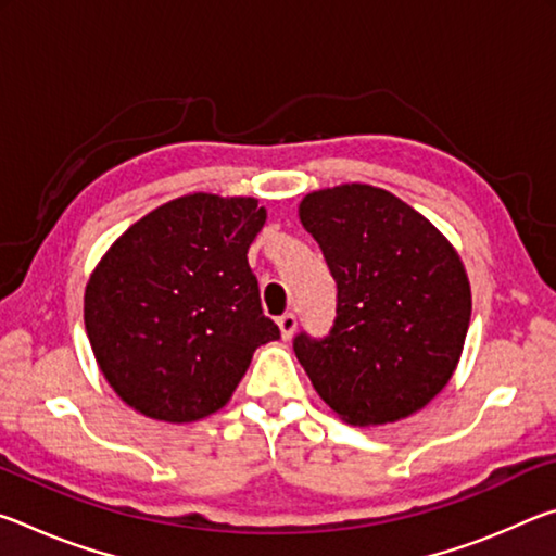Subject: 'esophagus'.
<instances>
[{
  "label": "esophagus",
  "mask_w": 556,
  "mask_h": 556,
  "mask_svg": "<svg viewBox=\"0 0 556 556\" xmlns=\"http://www.w3.org/2000/svg\"><path fill=\"white\" fill-rule=\"evenodd\" d=\"M277 324H279L281 338H285V341H289V338L294 336V331H296V316L291 314V312H287V314H281V316L277 318Z\"/></svg>",
  "instance_id": "34e87169"
}]
</instances>
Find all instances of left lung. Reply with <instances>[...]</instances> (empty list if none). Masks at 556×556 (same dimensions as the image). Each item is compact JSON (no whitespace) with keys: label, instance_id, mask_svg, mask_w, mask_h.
<instances>
[{"label":"left lung","instance_id":"left-lung-1","mask_svg":"<svg viewBox=\"0 0 556 556\" xmlns=\"http://www.w3.org/2000/svg\"><path fill=\"white\" fill-rule=\"evenodd\" d=\"M301 225L336 279L331 331L296 333L316 392L357 427L409 417L444 390L464 351L470 287L448 240L382 188L308 193Z\"/></svg>","mask_w":556,"mask_h":556}]
</instances>
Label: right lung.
<instances>
[{
	"label": "right lung",
	"mask_w": 556,
	"mask_h": 556,
	"mask_svg": "<svg viewBox=\"0 0 556 556\" xmlns=\"http://www.w3.org/2000/svg\"><path fill=\"white\" fill-rule=\"evenodd\" d=\"M267 220L255 199L193 193L144 215L86 287V331L131 409L199 421L232 397L277 324L262 314L248 250Z\"/></svg>",
	"instance_id": "1"
}]
</instances>
